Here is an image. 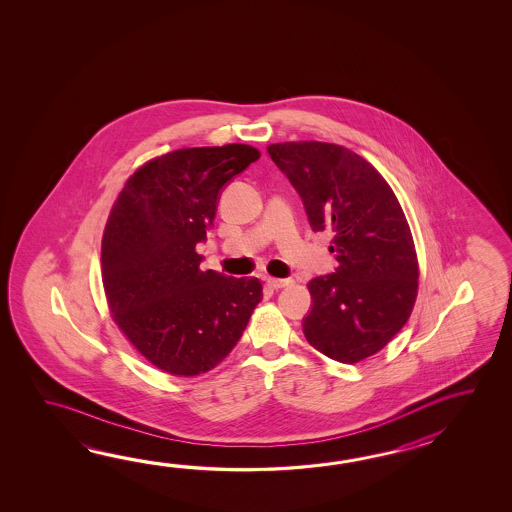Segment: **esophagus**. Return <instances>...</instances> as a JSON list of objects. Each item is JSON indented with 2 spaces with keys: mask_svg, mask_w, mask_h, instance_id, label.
Wrapping results in <instances>:
<instances>
[{
  "mask_svg": "<svg viewBox=\"0 0 512 512\" xmlns=\"http://www.w3.org/2000/svg\"><path fill=\"white\" fill-rule=\"evenodd\" d=\"M267 285L272 287V289H283V287L293 285V280H289V278H272V276H269V278H267Z\"/></svg>",
  "mask_w": 512,
  "mask_h": 512,
  "instance_id": "obj_1",
  "label": "esophagus"
}]
</instances>
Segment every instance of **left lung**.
Instances as JSON below:
<instances>
[{
	"label": "left lung",
	"instance_id": "1",
	"mask_svg": "<svg viewBox=\"0 0 512 512\" xmlns=\"http://www.w3.org/2000/svg\"><path fill=\"white\" fill-rule=\"evenodd\" d=\"M272 161L304 201L315 232L331 230L337 272L307 283V342L355 364L381 351L412 315L419 261L392 186L359 153L331 142L269 144Z\"/></svg>",
	"mask_w": 512,
	"mask_h": 512
}]
</instances>
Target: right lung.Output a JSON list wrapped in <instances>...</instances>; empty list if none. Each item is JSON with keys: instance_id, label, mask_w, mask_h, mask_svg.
I'll return each mask as SVG.
<instances>
[{"instance_id": "1", "label": "right lung", "mask_w": 512, "mask_h": 512, "mask_svg": "<svg viewBox=\"0 0 512 512\" xmlns=\"http://www.w3.org/2000/svg\"><path fill=\"white\" fill-rule=\"evenodd\" d=\"M261 153L249 144L181 148L124 183L102 234V283L122 335L155 368L196 377L238 344L263 298L258 278L201 271L199 241L221 186Z\"/></svg>"}]
</instances>
